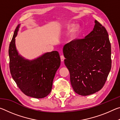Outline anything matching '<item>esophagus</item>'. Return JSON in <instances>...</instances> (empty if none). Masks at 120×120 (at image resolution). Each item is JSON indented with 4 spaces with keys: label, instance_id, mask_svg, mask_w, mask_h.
<instances>
[{
    "label": "esophagus",
    "instance_id": "1",
    "mask_svg": "<svg viewBox=\"0 0 120 120\" xmlns=\"http://www.w3.org/2000/svg\"><path fill=\"white\" fill-rule=\"evenodd\" d=\"M60 59H61V61H64V55H61L60 56Z\"/></svg>",
    "mask_w": 120,
    "mask_h": 120
}]
</instances>
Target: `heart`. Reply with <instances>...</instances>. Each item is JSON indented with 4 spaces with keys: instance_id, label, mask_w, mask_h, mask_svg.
Returning a JSON list of instances; mask_svg holds the SVG:
<instances>
[{
    "instance_id": "b5f03b06",
    "label": "heart",
    "mask_w": 120,
    "mask_h": 120,
    "mask_svg": "<svg viewBox=\"0 0 120 120\" xmlns=\"http://www.w3.org/2000/svg\"><path fill=\"white\" fill-rule=\"evenodd\" d=\"M73 27L72 28V30H71V32L72 34H76L78 31H79V26L78 25H73L72 24H69L68 25L67 27L68 28H71Z\"/></svg>"
}]
</instances>
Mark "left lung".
Masks as SVG:
<instances>
[{
  "instance_id": "left-lung-1",
  "label": "left lung",
  "mask_w": 120,
  "mask_h": 120,
  "mask_svg": "<svg viewBox=\"0 0 120 120\" xmlns=\"http://www.w3.org/2000/svg\"><path fill=\"white\" fill-rule=\"evenodd\" d=\"M93 31L65 44L64 64L74 90L87 96L103 88L112 66L111 46L106 28L96 20Z\"/></svg>"
}]
</instances>
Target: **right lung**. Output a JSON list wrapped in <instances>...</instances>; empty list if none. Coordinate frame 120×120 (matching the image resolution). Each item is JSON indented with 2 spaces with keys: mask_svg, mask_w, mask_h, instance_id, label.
<instances>
[{
  "mask_svg": "<svg viewBox=\"0 0 120 120\" xmlns=\"http://www.w3.org/2000/svg\"><path fill=\"white\" fill-rule=\"evenodd\" d=\"M19 24L14 32L9 46V68L13 79L24 94L42 98L50 94L54 76L60 66L58 51L44 53L33 60L19 55L15 46V37Z\"/></svg>",
  "mask_w": 120,
  "mask_h": 120,
  "instance_id": "obj_1",
  "label": "right lung"
}]
</instances>
